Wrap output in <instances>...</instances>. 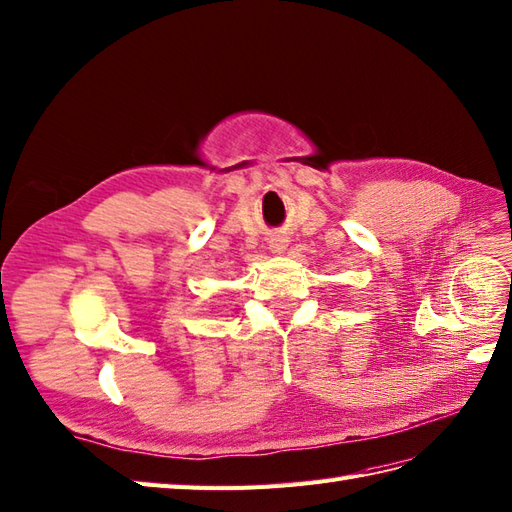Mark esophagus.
Returning a JSON list of instances; mask_svg holds the SVG:
<instances>
[{
    "instance_id": "obj_1",
    "label": "esophagus",
    "mask_w": 512,
    "mask_h": 512,
    "mask_svg": "<svg viewBox=\"0 0 512 512\" xmlns=\"http://www.w3.org/2000/svg\"><path fill=\"white\" fill-rule=\"evenodd\" d=\"M270 248H272V251H275V253H281L283 248H285V244H283L281 240H277V242H272V244H270Z\"/></svg>"
}]
</instances>
